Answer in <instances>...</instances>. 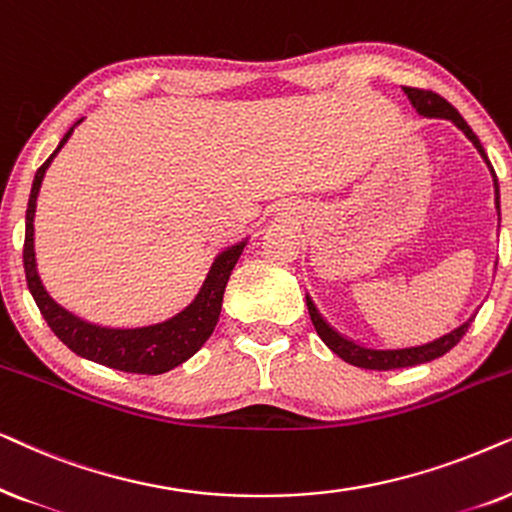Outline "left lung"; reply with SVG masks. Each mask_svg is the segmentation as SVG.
<instances>
[{
    "instance_id": "8db88e82",
    "label": "left lung",
    "mask_w": 512,
    "mask_h": 512,
    "mask_svg": "<svg viewBox=\"0 0 512 512\" xmlns=\"http://www.w3.org/2000/svg\"><path fill=\"white\" fill-rule=\"evenodd\" d=\"M405 95L410 98L412 107L417 109V114L426 119H447L452 121V124L459 128V131L466 135V138L473 142V147L478 149L482 161L487 163L489 173H492V180H494V206H496V213H499V222H501V196H499V180H496V173L492 168V163L487 159V152L485 147L480 145L478 135L473 133V128H470L466 121L456 109L449 105L445 98H440L438 93L433 91H421V88H405ZM494 271H496V264H494ZM306 306H309V316H311V323L316 327L318 337L323 339L327 349L332 353H337L339 358L346 360L349 365H356V367H365V370H398V367H414V365H421V363H431V360L445 356L449 349H454L456 344H459V339L466 335L470 323H473L475 316H478L480 306L475 309L470 316L459 323L452 330L442 332L440 337H433L428 339V342H419V344H407V346H370V344H363L358 342V339H351L349 335H344V332H339L335 325L327 320L323 313L318 311L316 302H313L309 292H306Z\"/></svg>"
}]
</instances>
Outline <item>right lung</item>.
Returning <instances> with one entry per match:
<instances>
[{
    "label": "right lung",
    "instance_id": "add662e5",
    "mask_svg": "<svg viewBox=\"0 0 512 512\" xmlns=\"http://www.w3.org/2000/svg\"><path fill=\"white\" fill-rule=\"evenodd\" d=\"M81 121L74 124L70 131L63 135L58 142L56 152L42 163V168L34 173L30 201H27L25 213V245H23V264H25V278L27 288H30L34 302H37L39 311L49 327L53 330L60 342L67 349L77 353V356L93 360L112 370L133 372V374H163L173 367L187 363L208 337L213 335L217 320H220L222 311V297L224 288H227L231 271H234L238 257L243 255L245 245H248L250 236L241 238V241L224 245L210 262L208 274L203 278L199 292H196L192 302L182 306L173 316L156 320V323L135 325V327H112L91 323V320L77 316L63 304L49 295L44 288L42 276L37 269V255H34V213H37V199L39 189H42L44 175L49 166L56 159L65 142L70 140Z\"/></svg>",
    "mask_w": 512,
    "mask_h": 512
}]
</instances>
